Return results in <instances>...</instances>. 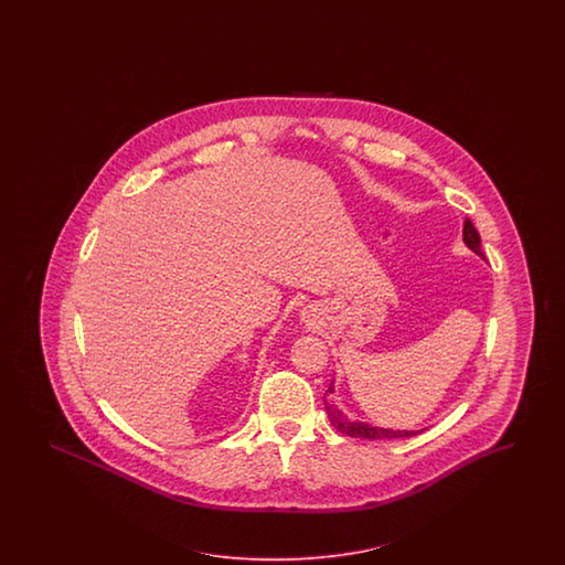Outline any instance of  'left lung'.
<instances>
[{
    "instance_id": "left-lung-1",
    "label": "left lung",
    "mask_w": 565,
    "mask_h": 565,
    "mask_svg": "<svg viewBox=\"0 0 565 565\" xmlns=\"http://www.w3.org/2000/svg\"><path fill=\"white\" fill-rule=\"evenodd\" d=\"M462 234L463 244H466L472 253H477L480 258H484L482 250H480V234L470 220L463 222ZM333 392H335V387H333V383H331L326 395H323L327 416H329L331 425L338 428L340 433H343V435H348V437L373 439V441H376V439H404V437H414V435L420 433V430H394V428L375 427V425H369V423H362V420H352V418H348L345 412L340 411V408L333 404V399H331ZM423 430H425V428H423Z\"/></svg>"
}]
</instances>
